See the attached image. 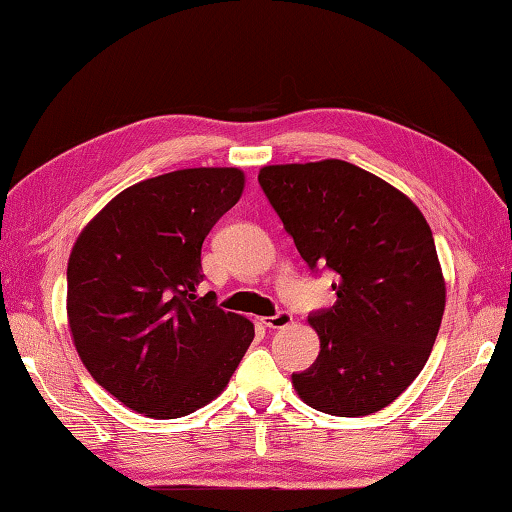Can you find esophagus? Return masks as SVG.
I'll return each instance as SVG.
<instances>
[{"label":"esophagus","mask_w":512,"mask_h":512,"mask_svg":"<svg viewBox=\"0 0 512 512\" xmlns=\"http://www.w3.org/2000/svg\"><path fill=\"white\" fill-rule=\"evenodd\" d=\"M262 323L266 327H271V329H284V327H289L293 323V316L289 314V311H277L275 316L262 318Z\"/></svg>","instance_id":"esophagus-1"}]
</instances>
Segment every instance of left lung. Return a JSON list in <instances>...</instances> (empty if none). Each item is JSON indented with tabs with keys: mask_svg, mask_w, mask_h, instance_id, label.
<instances>
[{
	"mask_svg": "<svg viewBox=\"0 0 512 512\" xmlns=\"http://www.w3.org/2000/svg\"><path fill=\"white\" fill-rule=\"evenodd\" d=\"M257 180L311 271L336 273V302L309 316L320 352L293 386L329 415L381 411L420 375L443 320L427 219L400 189L343 160L271 164Z\"/></svg>",
	"mask_w": 512,
	"mask_h": 512,
	"instance_id": "8db88e82",
	"label": "left lung"
}]
</instances>
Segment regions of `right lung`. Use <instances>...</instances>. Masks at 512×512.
Wrapping results in <instances>:
<instances>
[{"label": "right lung", "instance_id": "right-lung-1", "mask_svg": "<svg viewBox=\"0 0 512 512\" xmlns=\"http://www.w3.org/2000/svg\"><path fill=\"white\" fill-rule=\"evenodd\" d=\"M237 167L180 169L124 189L76 239L67 320L99 386L155 420L183 418L219 395L255 339L248 318L216 307L201 248L239 201Z\"/></svg>", "mask_w": 512, "mask_h": 512}]
</instances>
